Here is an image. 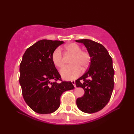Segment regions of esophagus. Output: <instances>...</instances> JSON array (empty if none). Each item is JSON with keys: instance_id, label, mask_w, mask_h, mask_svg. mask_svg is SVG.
Segmentation results:
<instances>
[{"instance_id": "1", "label": "esophagus", "mask_w": 134, "mask_h": 134, "mask_svg": "<svg viewBox=\"0 0 134 134\" xmlns=\"http://www.w3.org/2000/svg\"><path fill=\"white\" fill-rule=\"evenodd\" d=\"M71 82H72V83L73 84L74 86V87H76V85H75V81H71Z\"/></svg>"}]
</instances>
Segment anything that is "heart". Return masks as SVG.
I'll return each instance as SVG.
<instances>
[{"label":"heart","mask_w":134,"mask_h":134,"mask_svg":"<svg viewBox=\"0 0 134 134\" xmlns=\"http://www.w3.org/2000/svg\"><path fill=\"white\" fill-rule=\"evenodd\" d=\"M65 50L72 54L70 60L71 64L66 65L60 70L62 77L67 80H71L78 76L81 72V67L86 69L90 62V55L86 51L81 50V47L76 43H70L65 47ZM51 59L53 64L56 67L60 68L63 64V53L60 48H57L53 51L51 55Z\"/></svg>","instance_id":"b5f03b06"}]
</instances>
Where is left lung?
I'll list each match as a JSON object with an SVG mask.
<instances>
[{"label": "left lung", "mask_w": 134, "mask_h": 134, "mask_svg": "<svg viewBox=\"0 0 134 134\" xmlns=\"http://www.w3.org/2000/svg\"><path fill=\"white\" fill-rule=\"evenodd\" d=\"M83 44L90 55L87 71L75 81L85 94L76 99L77 107L82 112L93 113L101 110L109 101L114 87V69L112 59L103 45L91 40H75Z\"/></svg>", "instance_id": "left-lung-1"}]
</instances>
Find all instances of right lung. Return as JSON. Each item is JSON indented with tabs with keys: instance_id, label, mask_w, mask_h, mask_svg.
<instances>
[{
	"instance_id": "add662e5",
	"label": "right lung",
	"mask_w": 134,
	"mask_h": 134,
	"mask_svg": "<svg viewBox=\"0 0 134 134\" xmlns=\"http://www.w3.org/2000/svg\"><path fill=\"white\" fill-rule=\"evenodd\" d=\"M63 43V41L40 40L27 48L20 63L22 96L28 106L38 113L55 112L60 104L63 93L74 89L71 81H62L51 59L53 51Z\"/></svg>"
}]
</instances>
